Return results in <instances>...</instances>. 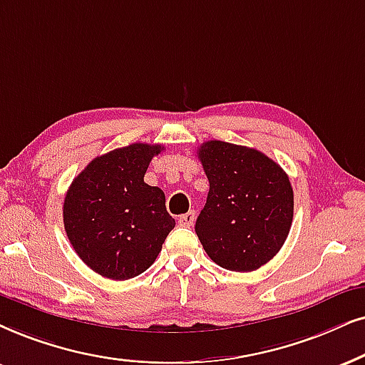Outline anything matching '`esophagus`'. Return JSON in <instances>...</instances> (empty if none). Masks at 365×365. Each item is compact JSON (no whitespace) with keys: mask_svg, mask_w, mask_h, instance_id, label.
Here are the masks:
<instances>
[{"mask_svg":"<svg viewBox=\"0 0 365 365\" xmlns=\"http://www.w3.org/2000/svg\"><path fill=\"white\" fill-rule=\"evenodd\" d=\"M195 217H197L195 210H190V212H187V214L180 215L178 222H180V225H183V227H190V225H193V222H195Z\"/></svg>","mask_w":365,"mask_h":365,"instance_id":"esophagus-1","label":"esophagus"}]
</instances>
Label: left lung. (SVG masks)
I'll list each match as a JSON object with an SVG mask.
<instances>
[{"label":"left lung","instance_id":"left-lung-1","mask_svg":"<svg viewBox=\"0 0 365 365\" xmlns=\"http://www.w3.org/2000/svg\"><path fill=\"white\" fill-rule=\"evenodd\" d=\"M209 195L195 232L215 264L255 271L278 255L293 222V188L276 161L247 146L219 140L197 151Z\"/></svg>","mask_w":365,"mask_h":365}]
</instances>
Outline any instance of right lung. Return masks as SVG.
<instances>
[{"mask_svg":"<svg viewBox=\"0 0 365 365\" xmlns=\"http://www.w3.org/2000/svg\"><path fill=\"white\" fill-rule=\"evenodd\" d=\"M161 145L133 143L101 155L73 178L63 200V227L92 271L124 281L153 264L175 227L165 193L145 183Z\"/></svg>","mask_w":365,"mask_h":365,"instance_id":"obj_1","label":"right lung"}]
</instances>
